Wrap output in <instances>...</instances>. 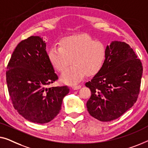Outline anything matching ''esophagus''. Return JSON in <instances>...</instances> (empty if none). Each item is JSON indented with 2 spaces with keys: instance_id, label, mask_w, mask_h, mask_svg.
<instances>
[{
  "instance_id": "1",
  "label": "esophagus",
  "mask_w": 148,
  "mask_h": 148,
  "mask_svg": "<svg viewBox=\"0 0 148 148\" xmlns=\"http://www.w3.org/2000/svg\"><path fill=\"white\" fill-rule=\"evenodd\" d=\"M72 88L73 90H78V89H80L81 88L80 85H74V86H72Z\"/></svg>"
}]
</instances>
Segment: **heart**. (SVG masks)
Wrapping results in <instances>:
<instances>
[{"label":"heart","mask_w":148,"mask_h":148,"mask_svg":"<svg viewBox=\"0 0 148 148\" xmlns=\"http://www.w3.org/2000/svg\"><path fill=\"white\" fill-rule=\"evenodd\" d=\"M51 66L62 72L71 63V67L61 75L62 82L75 84L87 75L97 74L103 67L107 57L105 45L95 41L88 35H77L64 37L60 41V47L53 46L47 52Z\"/></svg>","instance_id":"heart-1"}]
</instances>
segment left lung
<instances>
[{"label":"left lung","instance_id":"8db88e82","mask_svg":"<svg viewBox=\"0 0 148 148\" xmlns=\"http://www.w3.org/2000/svg\"><path fill=\"white\" fill-rule=\"evenodd\" d=\"M106 49L103 67L85 84L91 91L87 110L104 122L116 119L133 107L138 97L143 72L140 60L127 43L114 41Z\"/></svg>","mask_w":148,"mask_h":148}]
</instances>
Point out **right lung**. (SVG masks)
Returning a JSON list of instances; mask_svg holds the SVG:
<instances>
[{"label":"right lung","instance_id":"right-lung-1","mask_svg":"<svg viewBox=\"0 0 148 148\" xmlns=\"http://www.w3.org/2000/svg\"><path fill=\"white\" fill-rule=\"evenodd\" d=\"M7 68L8 90L16 111L35 123L53 119L70 89L66 86L47 87L58 76L48 60L43 37L31 36L21 41Z\"/></svg>","mask_w":148,"mask_h":148}]
</instances>
